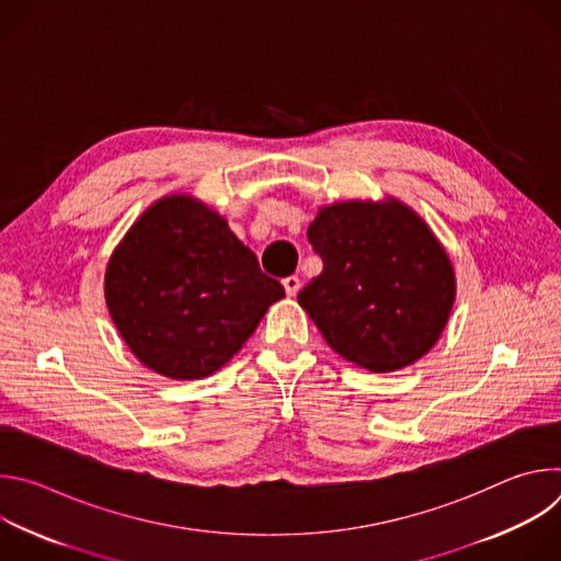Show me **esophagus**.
I'll use <instances>...</instances> for the list:
<instances>
[{
	"mask_svg": "<svg viewBox=\"0 0 561 561\" xmlns=\"http://www.w3.org/2000/svg\"><path fill=\"white\" fill-rule=\"evenodd\" d=\"M299 286H301V282H299V277H297V275H288V277H284V288H286V293H288L290 297L299 290Z\"/></svg>",
	"mask_w": 561,
	"mask_h": 561,
	"instance_id": "obj_1",
	"label": "esophagus"
}]
</instances>
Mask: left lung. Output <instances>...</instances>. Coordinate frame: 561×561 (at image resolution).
Masks as SVG:
<instances>
[{
  "label": "left lung",
  "mask_w": 561,
  "mask_h": 561,
  "mask_svg": "<svg viewBox=\"0 0 561 561\" xmlns=\"http://www.w3.org/2000/svg\"><path fill=\"white\" fill-rule=\"evenodd\" d=\"M308 242L324 271L297 301L335 353L390 373L433 348L453 308L455 275L411 208L394 199L333 204L308 226Z\"/></svg>",
  "instance_id": "left-lung-1"
}]
</instances>
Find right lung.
<instances>
[{
  "label": "right lung",
  "instance_id": "1",
  "mask_svg": "<svg viewBox=\"0 0 561 561\" xmlns=\"http://www.w3.org/2000/svg\"><path fill=\"white\" fill-rule=\"evenodd\" d=\"M282 297L284 286L226 219L184 195L152 204L106 268V304L124 342L173 379L219 370Z\"/></svg>",
  "mask_w": 561,
  "mask_h": 561
}]
</instances>
